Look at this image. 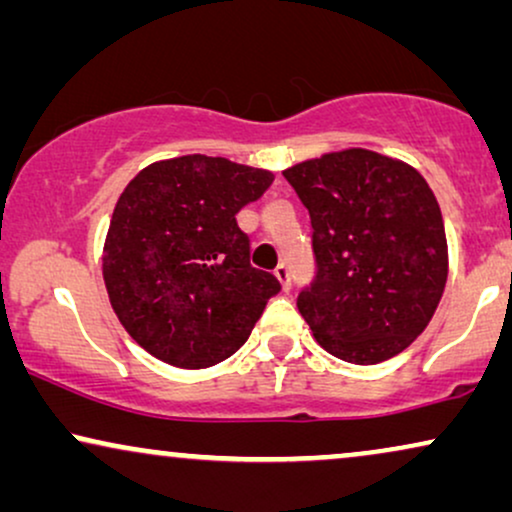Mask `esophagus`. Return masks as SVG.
Wrapping results in <instances>:
<instances>
[{
    "label": "esophagus",
    "mask_w": 512,
    "mask_h": 512,
    "mask_svg": "<svg viewBox=\"0 0 512 512\" xmlns=\"http://www.w3.org/2000/svg\"><path fill=\"white\" fill-rule=\"evenodd\" d=\"M274 274H276L278 281H281L283 290H290V267H288V264H286V262H281V264H278Z\"/></svg>",
    "instance_id": "34e87169"
}]
</instances>
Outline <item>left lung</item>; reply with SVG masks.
I'll list each match as a JSON object with an SVG mask.
<instances>
[{
    "mask_svg": "<svg viewBox=\"0 0 512 512\" xmlns=\"http://www.w3.org/2000/svg\"><path fill=\"white\" fill-rule=\"evenodd\" d=\"M283 177L312 217L316 278L297 309L316 342L359 366L397 357L425 331L449 274L428 181L366 148L304 160Z\"/></svg>",
    "mask_w": 512,
    "mask_h": 512,
    "instance_id": "left-lung-1",
    "label": "left lung"
}]
</instances>
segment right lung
<instances>
[{
	"mask_svg": "<svg viewBox=\"0 0 512 512\" xmlns=\"http://www.w3.org/2000/svg\"><path fill=\"white\" fill-rule=\"evenodd\" d=\"M274 174L210 155H181L141 170L115 203L103 281L125 331L177 368L229 359L281 283L250 264L236 224Z\"/></svg>",
	"mask_w": 512,
	"mask_h": 512,
	"instance_id": "1",
	"label": "right lung"
}]
</instances>
